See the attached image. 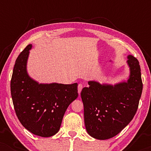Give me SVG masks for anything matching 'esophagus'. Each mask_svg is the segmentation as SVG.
Segmentation results:
<instances>
[{
    "label": "esophagus",
    "instance_id": "obj_1",
    "mask_svg": "<svg viewBox=\"0 0 151 151\" xmlns=\"http://www.w3.org/2000/svg\"><path fill=\"white\" fill-rule=\"evenodd\" d=\"M82 87H83V85H82V84H78V93H81V91L82 89Z\"/></svg>",
    "mask_w": 151,
    "mask_h": 151
}]
</instances>
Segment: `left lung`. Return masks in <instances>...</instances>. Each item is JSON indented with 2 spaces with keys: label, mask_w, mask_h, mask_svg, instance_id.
<instances>
[{
  "label": "left lung",
  "mask_w": 151,
  "mask_h": 151,
  "mask_svg": "<svg viewBox=\"0 0 151 151\" xmlns=\"http://www.w3.org/2000/svg\"><path fill=\"white\" fill-rule=\"evenodd\" d=\"M130 76L127 82L115 84L88 82L81 91L87 133L98 139H110L129 124L137 112L143 88L139 61L128 55Z\"/></svg>",
  "instance_id": "obj_1"
}]
</instances>
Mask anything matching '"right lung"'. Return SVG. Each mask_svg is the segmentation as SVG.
Segmentation results:
<instances>
[{"instance_id": "add662e5", "label": "right lung", "mask_w": 151, "mask_h": 151, "mask_svg": "<svg viewBox=\"0 0 151 151\" xmlns=\"http://www.w3.org/2000/svg\"><path fill=\"white\" fill-rule=\"evenodd\" d=\"M32 45L20 53L14 65L11 94L16 114L22 125L36 135L47 137L58 132L69 105L78 98V84H39L27 71Z\"/></svg>"}]
</instances>
